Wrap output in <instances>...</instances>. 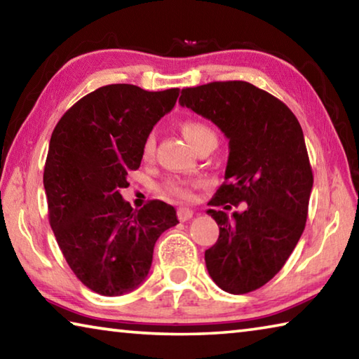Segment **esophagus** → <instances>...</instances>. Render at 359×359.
I'll list each match as a JSON object with an SVG mask.
<instances>
[{"mask_svg": "<svg viewBox=\"0 0 359 359\" xmlns=\"http://www.w3.org/2000/svg\"><path fill=\"white\" fill-rule=\"evenodd\" d=\"M177 217H179L180 222L190 220V218L193 217V210L191 209H187V208H179L177 209Z\"/></svg>", "mask_w": 359, "mask_h": 359, "instance_id": "34e87169", "label": "esophagus"}]
</instances>
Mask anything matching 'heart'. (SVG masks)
Masks as SVG:
<instances>
[{"label":"heart","mask_w":359,"mask_h":359,"mask_svg":"<svg viewBox=\"0 0 359 359\" xmlns=\"http://www.w3.org/2000/svg\"><path fill=\"white\" fill-rule=\"evenodd\" d=\"M182 135L190 142L191 147H194L199 141L204 137L214 135L208 125L201 123V121L190 120L182 125ZM155 151V136L149 135L145 137L142 145V156L150 158ZM201 185V180H191V179H169L165 185H163V191L168 196H171L177 201H193L194 199V190Z\"/></svg>","instance_id":"heart-1"}]
</instances>
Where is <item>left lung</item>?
I'll use <instances>...</instances> for the list:
<instances>
[{"label": "left lung", "instance_id": "1", "mask_svg": "<svg viewBox=\"0 0 359 359\" xmlns=\"http://www.w3.org/2000/svg\"><path fill=\"white\" fill-rule=\"evenodd\" d=\"M229 139L224 182L209 209L220 234L205 250L209 276L231 294H245L274 277L307 222L313 174L299 121L276 96L244 81L184 88L179 98Z\"/></svg>", "mask_w": 359, "mask_h": 359}]
</instances>
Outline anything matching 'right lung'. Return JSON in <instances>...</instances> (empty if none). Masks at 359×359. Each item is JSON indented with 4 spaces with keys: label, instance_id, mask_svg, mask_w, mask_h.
<instances>
[{
    "label": "right lung",
    "instance_id": "add662e5",
    "mask_svg": "<svg viewBox=\"0 0 359 359\" xmlns=\"http://www.w3.org/2000/svg\"><path fill=\"white\" fill-rule=\"evenodd\" d=\"M177 96L179 88L104 85L69 107L52 133L44 166L48 222L71 271L95 293L137 288L156 239L179 223L172 205L154 199L135 210L120 194L141 166L145 137Z\"/></svg>",
    "mask_w": 359,
    "mask_h": 359
}]
</instances>
